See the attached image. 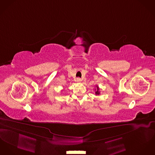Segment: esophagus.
Wrapping results in <instances>:
<instances>
[{
    "label": "esophagus",
    "mask_w": 155,
    "mask_h": 155,
    "mask_svg": "<svg viewBox=\"0 0 155 155\" xmlns=\"http://www.w3.org/2000/svg\"><path fill=\"white\" fill-rule=\"evenodd\" d=\"M77 82H81V79L80 78H77V80H76Z\"/></svg>",
    "instance_id": "34e87169"
}]
</instances>
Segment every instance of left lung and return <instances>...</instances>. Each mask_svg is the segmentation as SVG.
<instances>
[{
  "label": "left lung",
  "mask_w": 155,
  "mask_h": 155,
  "mask_svg": "<svg viewBox=\"0 0 155 155\" xmlns=\"http://www.w3.org/2000/svg\"><path fill=\"white\" fill-rule=\"evenodd\" d=\"M96 89H97V90L95 91V94L96 95H99L100 94V91H99V87H98V86H96Z\"/></svg>",
  "instance_id": "left-lung-1"
}]
</instances>
